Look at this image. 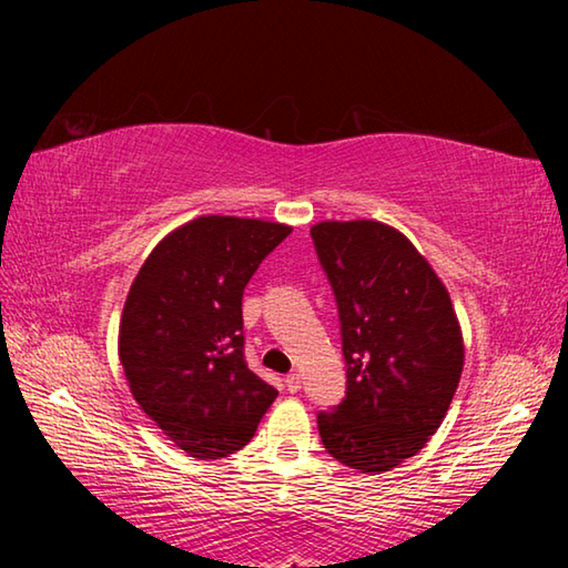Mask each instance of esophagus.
<instances>
[{
	"label": "esophagus",
	"instance_id": "34e87169",
	"mask_svg": "<svg viewBox=\"0 0 568 568\" xmlns=\"http://www.w3.org/2000/svg\"><path fill=\"white\" fill-rule=\"evenodd\" d=\"M285 388L291 393H297L300 388H303V378H300V373H291V376L285 378Z\"/></svg>",
	"mask_w": 568,
	"mask_h": 568
}]
</instances>
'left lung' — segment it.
I'll return each instance as SVG.
<instances>
[{
  "instance_id": "8db88e82",
  "label": "left lung",
  "mask_w": 568,
  "mask_h": 568,
  "mask_svg": "<svg viewBox=\"0 0 568 568\" xmlns=\"http://www.w3.org/2000/svg\"><path fill=\"white\" fill-rule=\"evenodd\" d=\"M342 324L346 397L322 409L324 449L358 474H383L439 429L464 371L452 297L397 229L322 222L310 229Z\"/></svg>"
}]
</instances>
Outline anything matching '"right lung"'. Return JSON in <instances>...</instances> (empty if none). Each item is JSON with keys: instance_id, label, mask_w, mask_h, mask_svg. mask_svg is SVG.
<instances>
[{"instance_id": "1", "label": "right lung", "mask_w": 568, "mask_h": 568, "mask_svg": "<svg viewBox=\"0 0 568 568\" xmlns=\"http://www.w3.org/2000/svg\"><path fill=\"white\" fill-rule=\"evenodd\" d=\"M291 232L197 216L168 234L131 283L119 324L124 376L143 413L190 456L239 452L277 397L246 366L241 297Z\"/></svg>"}]
</instances>
